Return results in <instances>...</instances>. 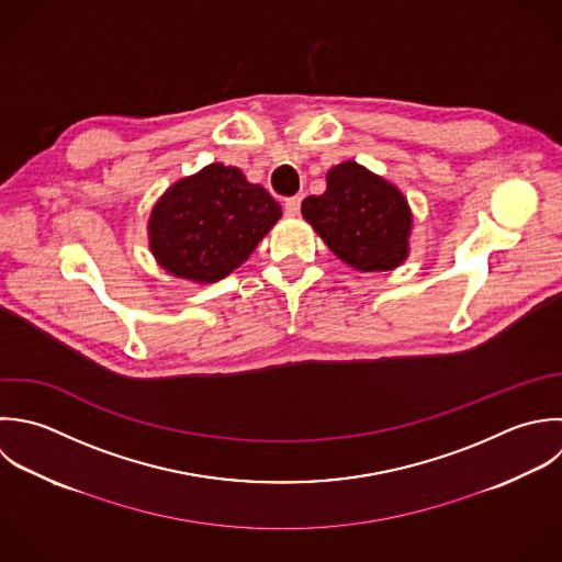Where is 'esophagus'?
<instances>
[{
  "mask_svg": "<svg viewBox=\"0 0 562 562\" xmlns=\"http://www.w3.org/2000/svg\"><path fill=\"white\" fill-rule=\"evenodd\" d=\"M300 207H302V196H289L284 201V214L286 216H297Z\"/></svg>",
  "mask_w": 562,
  "mask_h": 562,
  "instance_id": "1",
  "label": "esophagus"
}]
</instances>
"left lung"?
<instances>
[{
    "mask_svg": "<svg viewBox=\"0 0 562 562\" xmlns=\"http://www.w3.org/2000/svg\"><path fill=\"white\" fill-rule=\"evenodd\" d=\"M302 214L346 265L390 271L409 254L412 210L403 192L357 161L328 170L326 192L306 196Z\"/></svg>",
    "mask_w": 562,
    "mask_h": 562,
    "instance_id": "obj_1",
    "label": "left lung"
}]
</instances>
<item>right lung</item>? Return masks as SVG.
<instances>
[{"label":"right lung","instance_id":"add662e5","mask_svg":"<svg viewBox=\"0 0 562 562\" xmlns=\"http://www.w3.org/2000/svg\"><path fill=\"white\" fill-rule=\"evenodd\" d=\"M280 216V203L243 170L210 164L161 194L148 218V243L161 269L210 284L240 267Z\"/></svg>","mask_w":562,"mask_h":562}]
</instances>
